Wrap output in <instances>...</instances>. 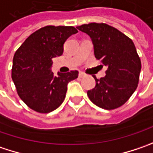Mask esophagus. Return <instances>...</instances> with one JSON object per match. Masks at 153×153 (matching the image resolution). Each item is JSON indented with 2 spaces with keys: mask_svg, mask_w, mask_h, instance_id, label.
Masks as SVG:
<instances>
[{
  "mask_svg": "<svg viewBox=\"0 0 153 153\" xmlns=\"http://www.w3.org/2000/svg\"><path fill=\"white\" fill-rule=\"evenodd\" d=\"M85 76V74H84L82 72H79V78H84Z\"/></svg>",
  "mask_w": 153,
  "mask_h": 153,
  "instance_id": "obj_1",
  "label": "esophagus"
}]
</instances>
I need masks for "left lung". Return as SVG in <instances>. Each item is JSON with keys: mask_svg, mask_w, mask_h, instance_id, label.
Masks as SVG:
<instances>
[{"mask_svg": "<svg viewBox=\"0 0 153 153\" xmlns=\"http://www.w3.org/2000/svg\"><path fill=\"white\" fill-rule=\"evenodd\" d=\"M89 35L94 55L108 68L105 77H94L96 85L87 91L90 100L104 110H114L126 103L136 90L141 62L134 43L123 32L104 23L77 26Z\"/></svg>", "mask_w": 153, "mask_h": 153, "instance_id": "left-lung-1", "label": "left lung"}]
</instances>
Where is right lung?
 Here are the masks:
<instances>
[{"instance_id": "add662e5", "label": "right lung", "mask_w": 153, "mask_h": 153, "mask_svg": "<svg viewBox=\"0 0 153 153\" xmlns=\"http://www.w3.org/2000/svg\"><path fill=\"white\" fill-rule=\"evenodd\" d=\"M78 32L74 26L47 25L36 30L17 50L13 60L12 79L17 92L31 110L50 113L64 101L68 83L78 78L77 70L55 76L52 59L63 53V44Z\"/></svg>"}]
</instances>
